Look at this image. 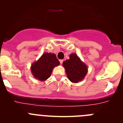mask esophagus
I'll return each mask as SVG.
<instances>
[{
	"label": "esophagus",
	"mask_w": 123,
	"mask_h": 123,
	"mask_svg": "<svg viewBox=\"0 0 123 123\" xmlns=\"http://www.w3.org/2000/svg\"><path fill=\"white\" fill-rule=\"evenodd\" d=\"M63 61H63V59H60V60H59V62H60V64H62Z\"/></svg>",
	"instance_id": "1"
}]
</instances>
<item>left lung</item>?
<instances>
[{
	"label": "left lung",
	"instance_id": "left-lung-1",
	"mask_svg": "<svg viewBox=\"0 0 123 123\" xmlns=\"http://www.w3.org/2000/svg\"><path fill=\"white\" fill-rule=\"evenodd\" d=\"M63 67L68 79L71 82L77 83L85 78L87 73V67L75 54L69 55V59L63 62Z\"/></svg>",
	"mask_w": 123,
	"mask_h": 123
}]
</instances>
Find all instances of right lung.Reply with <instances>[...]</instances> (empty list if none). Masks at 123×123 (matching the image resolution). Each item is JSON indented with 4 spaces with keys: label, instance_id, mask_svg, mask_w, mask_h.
<instances>
[{
    "label": "right lung",
    "instance_id": "right-lung-1",
    "mask_svg": "<svg viewBox=\"0 0 123 123\" xmlns=\"http://www.w3.org/2000/svg\"><path fill=\"white\" fill-rule=\"evenodd\" d=\"M60 62L54 54L44 53L36 62L33 63L31 71L33 76L40 81H45L51 75L54 67Z\"/></svg>",
    "mask_w": 123,
    "mask_h": 123
}]
</instances>
